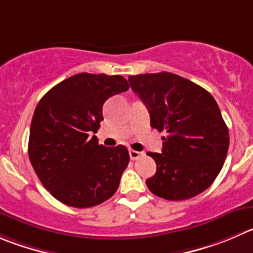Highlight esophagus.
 <instances>
[{
  "label": "esophagus",
  "mask_w": 253,
  "mask_h": 253,
  "mask_svg": "<svg viewBox=\"0 0 253 253\" xmlns=\"http://www.w3.org/2000/svg\"><path fill=\"white\" fill-rule=\"evenodd\" d=\"M129 155H130L131 160H136L141 156L140 151H136V150H129Z\"/></svg>",
  "instance_id": "obj_1"
}]
</instances>
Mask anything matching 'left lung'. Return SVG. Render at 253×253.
Instances as JSON below:
<instances>
[{"instance_id": "8db88e82", "label": "left lung", "mask_w": 253, "mask_h": 253, "mask_svg": "<svg viewBox=\"0 0 253 253\" xmlns=\"http://www.w3.org/2000/svg\"><path fill=\"white\" fill-rule=\"evenodd\" d=\"M135 94L148 108L151 128L164 131L163 150L148 153L156 172L149 190L165 200H187L205 191L217 177L227 155L228 129L212 95L177 74L129 77Z\"/></svg>"}]
</instances>
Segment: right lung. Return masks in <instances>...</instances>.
Masks as SVG:
<instances>
[{
	"label": "right lung",
	"instance_id": "1",
	"mask_svg": "<svg viewBox=\"0 0 253 253\" xmlns=\"http://www.w3.org/2000/svg\"><path fill=\"white\" fill-rule=\"evenodd\" d=\"M129 89L122 76L79 73L48 90L33 113L28 155L43 186L72 208L104 203L129 164L124 145H99L97 133L108 98Z\"/></svg>",
	"mask_w": 253,
	"mask_h": 253
}]
</instances>
